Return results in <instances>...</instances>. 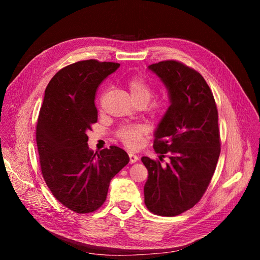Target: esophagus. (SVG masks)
Returning a JSON list of instances; mask_svg holds the SVG:
<instances>
[{
    "label": "esophagus",
    "instance_id": "obj_1",
    "mask_svg": "<svg viewBox=\"0 0 260 260\" xmlns=\"http://www.w3.org/2000/svg\"><path fill=\"white\" fill-rule=\"evenodd\" d=\"M129 159H130V164H135L139 160V157L136 154H133V153L130 152L129 153Z\"/></svg>",
    "mask_w": 260,
    "mask_h": 260
}]
</instances>
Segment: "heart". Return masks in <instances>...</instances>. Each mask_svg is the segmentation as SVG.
Here are the masks:
<instances>
[{
	"instance_id": "heart-1",
	"label": "heart",
	"mask_w": 260,
	"mask_h": 260,
	"mask_svg": "<svg viewBox=\"0 0 260 260\" xmlns=\"http://www.w3.org/2000/svg\"><path fill=\"white\" fill-rule=\"evenodd\" d=\"M128 88L132 100L136 104L146 105L154 96V86L142 77H133L128 82ZM165 104L162 102H157L151 107L153 116H158L164 113ZM146 133V128L142 124L124 125L118 131V138L128 147L136 148L141 144L143 136Z\"/></svg>"
}]
</instances>
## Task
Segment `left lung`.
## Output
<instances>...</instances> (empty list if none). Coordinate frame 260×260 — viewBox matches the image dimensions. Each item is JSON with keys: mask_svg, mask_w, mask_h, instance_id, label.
<instances>
[{"mask_svg": "<svg viewBox=\"0 0 260 260\" xmlns=\"http://www.w3.org/2000/svg\"><path fill=\"white\" fill-rule=\"evenodd\" d=\"M166 85L170 106L155 130L154 149L166 166L142 157L148 171L147 209L172 217L192 208L207 190L220 155L218 111L212 92L196 70L176 60L147 67Z\"/></svg>", "mask_w": 260, "mask_h": 260, "instance_id": "8db88e82", "label": "left lung"}]
</instances>
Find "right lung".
Instances as JSON below:
<instances>
[{
    "label": "right lung",
    "instance_id": "right-lung-1",
    "mask_svg": "<svg viewBox=\"0 0 260 260\" xmlns=\"http://www.w3.org/2000/svg\"><path fill=\"white\" fill-rule=\"evenodd\" d=\"M119 66L77 61L60 69L45 89L37 123L42 176L54 198L77 214L103 205L111 180L129 162L128 154L115 145L94 154L86 136L98 121V86Z\"/></svg>",
    "mask_w": 260,
    "mask_h": 260
}]
</instances>
